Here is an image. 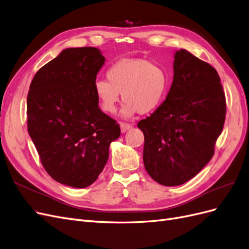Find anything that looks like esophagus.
I'll use <instances>...</instances> for the list:
<instances>
[{
    "instance_id": "34e87169",
    "label": "esophagus",
    "mask_w": 249,
    "mask_h": 249,
    "mask_svg": "<svg viewBox=\"0 0 249 249\" xmlns=\"http://www.w3.org/2000/svg\"><path fill=\"white\" fill-rule=\"evenodd\" d=\"M131 127H132V124H125V123H120V131H122V133H125L126 131H129Z\"/></svg>"
}]
</instances>
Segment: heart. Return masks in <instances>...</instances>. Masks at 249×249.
Listing matches in <instances>:
<instances>
[{
	"label": "heart",
	"mask_w": 249,
	"mask_h": 249,
	"mask_svg": "<svg viewBox=\"0 0 249 249\" xmlns=\"http://www.w3.org/2000/svg\"><path fill=\"white\" fill-rule=\"evenodd\" d=\"M107 79L93 83L96 99L101 108L112 114L122 93L124 118L138 112L148 114L156 111L163 104L169 86L167 70L160 63L141 58L118 60L108 69Z\"/></svg>",
	"instance_id": "1"
}]
</instances>
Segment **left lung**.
<instances>
[{
    "instance_id": "left-lung-1",
    "label": "left lung",
    "mask_w": 249,
    "mask_h": 249,
    "mask_svg": "<svg viewBox=\"0 0 249 249\" xmlns=\"http://www.w3.org/2000/svg\"><path fill=\"white\" fill-rule=\"evenodd\" d=\"M225 108L214 67L185 49L178 50L166 99L137 124L144 134L143 163L152 178L170 187L196 176L214 155Z\"/></svg>"
}]
</instances>
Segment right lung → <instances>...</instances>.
Listing matches in <instances>:
<instances>
[{"instance_id": "add662e5", "label": "right lung", "mask_w": 249, "mask_h": 249, "mask_svg": "<svg viewBox=\"0 0 249 249\" xmlns=\"http://www.w3.org/2000/svg\"><path fill=\"white\" fill-rule=\"evenodd\" d=\"M106 58L91 47L64 49L36 72L27 100L28 132L58 183L85 188L109 158L119 125L99 108L93 83Z\"/></svg>"}]
</instances>
